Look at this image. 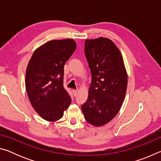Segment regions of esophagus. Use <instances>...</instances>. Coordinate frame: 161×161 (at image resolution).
<instances>
[{"label":"esophagus","mask_w":161,"mask_h":161,"mask_svg":"<svg viewBox=\"0 0 161 161\" xmlns=\"http://www.w3.org/2000/svg\"><path fill=\"white\" fill-rule=\"evenodd\" d=\"M72 92H73V94H74V96L76 97L78 94V90H77V89H73Z\"/></svg>","instance_id":"34e87169"}]
</instances>
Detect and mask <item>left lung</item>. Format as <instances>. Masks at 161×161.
<instances>
[{
	"label": "left lung",
	"mask_w": 161,
	"mask_h": 161,
	"mask_svg": "<svg viewBox=\"0 0 161 161\" xmlns=\"http://www.w3.org/2000/svg\"><path fill=\"white\" fill-rule=\"evenodd\" d=\"M84 46L92 80L88 98L81 108L88 123L102 126L111 121L121 107L127 72L121 52L110 39L86 40Z\"/></svg>",
	"instance_id": "1"
}]
</instances>
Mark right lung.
<instances>
[{
	"mask_svg": "<svg viewBox=\"0 0 161 161\" xmlns=\"http://www.w3.org/2000/svg\"><path fill=\"white\" fill-rule=\"evenodd\" d=\"M76 47L73 39L50 40L35 50L27 67L25 88L29 100L47 121L60 119L71 103L63 85L64 66Z\"/></svg>",
	"mask_w": 161,
	"mask_h": 161,
	"instance_id": "add662e5",
	"label": "right lung"
}]
</instances>
